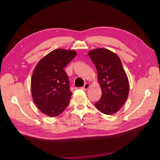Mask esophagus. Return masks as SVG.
I'll return each instance as SVG.
<instances>
[{
	"mask_svg": "<svg viewBox=\"0 0 160 160\" xmlns=\"http://www.w3.org/2000/svg\"><path fill=\"white\" fill-rule=\"evenodd\" d=\"M89 87H90V84L89 83H85V84H84V85L82 88V89H84V90H87Z\"/></svg>",
	"mask_w": 160,
	"mask_h": 160,
	"instance_id": "obj_1",
	"label": "esophagus"
}]
</instances>
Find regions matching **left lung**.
I'll return each instance as SVG.
<instances>
[{"label":"left lung","instance_id":"obj_1","mask_svg":"<svg viewBox=\"0 0 160 160\" xmlns=\"http://www.w3.org/2000/svg\"><path fill=\"white\" fill-rule=\"evenodd\" d=\"M89 56L97 69L102 90L101 98L95 106L104 114L115 113L124 105L129 91L128 80L120 58L104 48L91 50Z\"/></svg>","mask_w":160,"mask_h":160}]
</instances>
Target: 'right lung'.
<instances>
[{
	"mask_svg": "<svg viewBox=\"0 0 160 160\" xmlns=\"http://www.w3.org/2000/svg\"><path fill=\"white\" fill-rule=\"evenodd\" d=\"M76 56V51L55 49L42 58L33 70L31 80L33 100L48 116L59 115L69 103L72 93L64 68Z\"/></svg>",
	"mask_w": 160,
	"mask_h": 160,
	"instance_id": "right-lung-1",
	"label": "right lung"
}]
</instances>
